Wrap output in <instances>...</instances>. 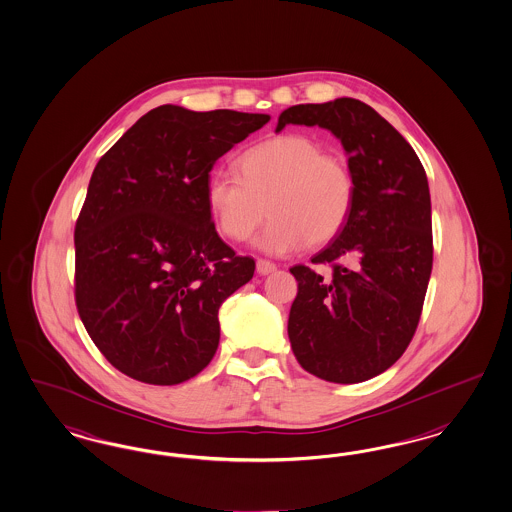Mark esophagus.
<instances>
[{"label": "esophagus", "mask_w": 512, "mask_h": 512, "mask_svg": "<svg viewBox=\"0 0 512 512\" xmlns=\"http://www.w3.org/2000/svg\"><path fill=\"white\" fill-rule=\"evenodd\" d=\"M276 264L270 263V261H264V259H259L257 261V274L259 276H268V274H272V272H276Z\"/></svg>", "instance_id": "esophagus-1"}]
</instances>
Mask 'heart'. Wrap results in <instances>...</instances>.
I'll return each mask as SVG.
<instances>
[{
    "label": "heart",
    "instance_id": "1",
    "mask_svg": "<svg viewBox=\"0 0 512 512\" xmlns=\"http://www.w3.org/2000/svg\"><path fill=\"white\" fill-rule=\"evenodd\" d=\"M238 171L216 169L206 182L208 206L221 233L234 242L248 240L268 212L272 219L255 246L268 255H291L311 242L332 240L351 216L353 172L310 137L264 140L242 154Z\"/></svg>",
    "mask_w": 512,
    "mask_h": 512
}]
</instances>
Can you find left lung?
I'll list each match as a JSON object with an SVG mask.
<instances>
[{
  "instance_id": "8db88e82",
  "label": "left lung",
  "mask_w": 512,
  "mask_h": 512,
  "mask_svg": "<svg viewBox=\"0 0 512 512\" xmlns=\"http://www.w3.org/2000/svg\"><path fill=\"white\" fill-rule=\"evenodd\" d=\"M289 124L319 125L340 140L357 186L345 227L311 259L332 264V276L291 268L289 340L311 375L362 383L402 357L419 325L434 261L428 178L411 144L358 99L289 107L276 133Z\"/></svg>"
}]
</instances>
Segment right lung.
Instances as JSON below:
<instances>
[{"instance_id":"1","label":"right lung","mask_w":512,"mask_h":512,"mask_svg":"<svg viewBox=\"0 0 512 512\" xmlns=\"http://www.w3.org/2000/svg\"><path fill=\"white\" fill-rule=\"evenodd\" d=\"M268 114L161 105L93 169L75 227L78 315L110 364L148 385L202 372L221 304L253 278L216 231L206 182Z\"/></svg>"}]
</instances>
